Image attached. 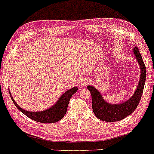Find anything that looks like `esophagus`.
<instances>
[{
  "label": "esophagus",
  "instance_id": "esophagus-1",
  "mask_svg": "<svg viewBox=\"0 0 154 154\" xmlns=\"http://www.w3.org/2000/svg\"><path fill=\"white\" fill-rule=\"evenodd\" d=\"M88 82H88V80L87 79H81V80H80V82H79V86H80V87H85V86L88 84Z\"/></svg>",
  "mask_w": 154,
  "mask_h": 154
}]
</instances>
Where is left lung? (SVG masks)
Masks as SVG:
<instances>
[{
  "label": "left lung",
  "instance_id": "1",
  "mask_svg": "<svg viewBox=\"0 0 154 154\" xmlns=\"http://www.w3.org/2000/svg\"><path fill=\"white\" fill-rule=\"evenodd\" d=\"M133 52L140 68V78L137 89L128 100L119 104H110L103 99L96 88L91 85H88L87 88L91 92L92 96V108L93 112L95 115L102 121L108 122L120 121L131 114L138 106L146 82V70L137 47L133 48Z\"/></svg>",
  "mask_w": 154,
  "mask_h": 154
}]
</instances>
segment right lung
Listing matches in <instances>:
<instances>
[{"instance_id":"1","label":"right lung","mask_w":154,"mask_h":154,"mask_svg":"<svg viewBox=\"0 0 154 154\" xmlns=\"http://www.w3.org/2000/svg\"><path fill=\"white\" fill-rule=\"evenodd\" d=\"M77 91V87L68 90L60 97L58 101L52 107L42 111H32L31 112V111L24 110L16 103V101L11 96V98L17 109L22 111L23 114H25L26 116L30 118L31 119L40 123H54L61 120L63 117V116L66 114L70 98Z\"/></svg>"}]
</instances>
